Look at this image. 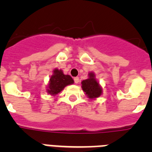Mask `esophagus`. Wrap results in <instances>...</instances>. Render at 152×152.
Here are the masks:
<instances>
[{
    "mask_svg": "<svg viewBox=\"0 0 152 152\" xmlns=\"http://www.w3.org/2000/svg\"><path fill=\"white\" fill-rule=\"evenodd\" d=\"M74 80H75V84H77L79 82V77H75L74 78Z\"/></svg>",
    "mask_w": 152,
    "mask_h": 152,
    "instance_id": "esophagus-1",
    "label": "esophagus"
}]
</instances>
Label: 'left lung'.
Instances as JSON below:
<instances>
[{"mask_svg": "<svg viewBox=\"0 0 152 152\" xmlns=\"http://www.w3.org/2000/svg\"><path fill=\"white\" fill-rule=\"evenodd\" d=\"M81 88L90 100H94L103 94V88L96 78L94 72L88 74V78L81 81Z\"/></svg>", "mask_w": 152, "mask_h": 152, "instance_id": "left-lung-1", "label": "left lung"}]
</instances>
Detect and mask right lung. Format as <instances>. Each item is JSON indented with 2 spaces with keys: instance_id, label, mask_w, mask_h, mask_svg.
<instances>
[{
  "instance_id": "1",
  "label": "right lung",
  "mask_w": 152,
  "mask_h": 152,
  "mask_svg": "<svg viewBox=\"0 0 152 152\" xmlns=\"http://www.w3.org/2000/svg\"><path fill=\"white\" fill-rule=\"evenodd\" d=\"M52 72L46 88V92L51 96H56L66 86L74 84L72 77L68 75H64L61 69L55 68Z\"/></svg>"
}]
</instances>
